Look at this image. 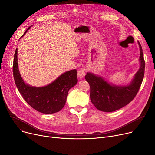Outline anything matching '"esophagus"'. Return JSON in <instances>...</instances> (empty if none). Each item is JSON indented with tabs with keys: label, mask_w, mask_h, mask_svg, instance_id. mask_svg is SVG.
Segmentation results:
<instances>
[{
	"label": "esophagus",
	"mask_w": 155,
	"mask_h": 155,
	"mask_svg": "<svg viewBox=\"0 0 155 155\" xmlns=\"http://www.w3.org/2000/svg\"><path fill=\"white\" fill-rule=\"evenodd\" d=\"M85 72H86V69L85 68H82L80 70H78L77 71V75L79 78H83L85 77Z\"/></svg>",
	"instance_id": "obj_1"
}]
</instances>
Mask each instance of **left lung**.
Masks as SVG:
<instances>
[{
    "label": "left lung",
    "mask_w": 155,
    "mask_h": 155,
    "mask_svg": "<svg viewBox=\"0 0 155 155\" xmlns=\"http://www.w3.org/2000/svg\"><path fill=\"white\" fill-rule=\"evenodd\" d=\"M138 44L140 48V68L129 85H114L99 76L87 73L85 79L90 85L91 100L98 110L107 112L117 110L131 102L139 91L144 78L145 61L141 45L139 41Z\"/></svg>",
    "instance_id": "1"
}]
</instances>
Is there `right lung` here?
Returning a JSON list of instances; mask_svg holds the SVG:
<instances>
[{"instance_id":"add662e5","label":"right lung","mask_w":155,"mask_h":155,"mask_svg":"<svg viewBox=\"0 0 155 155\" xmlns=\"http://www.w3.org/2000/svg\"><path fill=\"white\" fill-rule=\"evenodd\" d=\"M30 28H28L21 38ZM17 54L18 49H16L13 61V75L16 87L23 99L31 107L43 114H53L61 110L66 103L69 90L78 82L77 70H71L63 73L46 86L32 87L24 83L21 76Z\"/></svg>"}]
</instances>
